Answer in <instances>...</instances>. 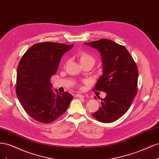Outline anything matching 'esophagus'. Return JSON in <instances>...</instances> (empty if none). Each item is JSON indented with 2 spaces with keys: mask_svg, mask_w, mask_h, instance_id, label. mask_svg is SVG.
Masks as SVG:
<instances>
[{
  "mask_svg": "<svg viewBox=\"0 0 159 159\" xmlns=\"http://www.w3.org/2000/svg\"><path fill=\"white\" fill-rule=\"evenodd\" d=\"M75 97L80 98H84V95H81V94H76L75 95Z\"/></svg>",
  "mask_w": 159,
  "mask_h": 159,
  "instance_id": "obj_1",
  "label": "esophagus"
}]
</instances>
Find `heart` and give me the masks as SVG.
<instances>
[{"instance_id":"1","label":"heart","mask_w":159,"mask_h":159,"mask_svg":"<svg viewBox=\"0 0 159 159\" xmlns=\"http://www.w3.org/2000/svg\"><path fill=\"white\" fill-rule=\"evenodd\" d=\"M77 57L79 60L81 66H84L86 64H90L93 66L96 61L95 57L89 54V52L85 51H81L78 53ZM78 87L81 89H82V85L81 84H78Z\"/></svg>"}]
</instances>
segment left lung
<instances>
[{"label": "left lung", "mask_w": 159, "mask_h": 159, "mask_svg": "<svg viewBox=\"0 0 159 159\" xmlns=\"http://www.w3.org/2000/svg\"><path fill=\"white\" fill-rule=\"evenodd\" d=\"M86 45L98 49L102 54L103 74L93 90L104 91L102 105L92 114L98 121L109 123L125 113L137 93L138 68L124 46L107 39H101Z\"/></svg>", "instance_id": "8db88e82"}]
</instances>
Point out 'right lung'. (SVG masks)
I'll list each match as a JSON object with an SVG mask.
<instances>
[{"label": "right lung", "instance_id": "1", "mask_svg": "<svg viewBox=\"0 0 159 159\" xmlns=\"http://www.w3.org/2000/svg\"><path fill=\"white\" fill-rule=\"evenodd\" d=\"M72 45L40 42L22 57L17 68L16 93L26 112L42 123L54 121L63 115L73 99L68 92L52 89L51 77L56 74L61 57Z\"/></svg>", "mask_w": 159, "mask_h": 159}]
</instances>
